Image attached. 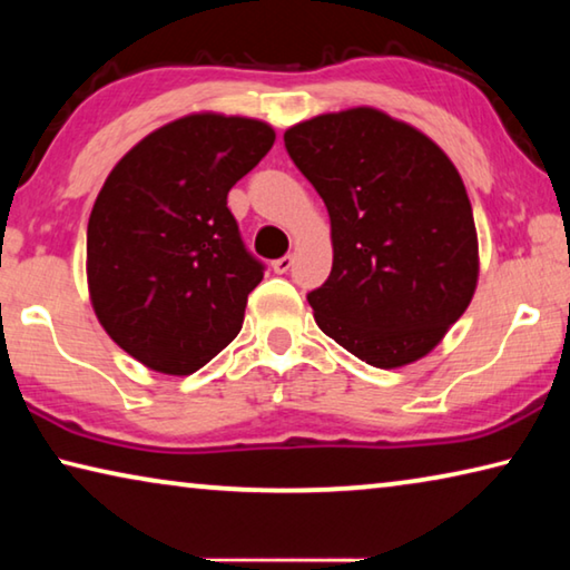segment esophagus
I'll list each match as a JSON object with an SVG mask.
<instances>
[{
	"instance_id": "1",
	"label": "esophagus",
	"mask_w": 570,
	"mask_h": 570,
	"mask_svg": "<svg viewBox=\"0 0 570 570\" xmlns=\"http://www.w3.org/2000/svg\"><path fill=\"white\" fill-rule=\"evenodd\" d=\"M292 266H294V256H282V258H276V262L272 264V268H274L276 274H286Z\"/></svg>"
}]
</instances>
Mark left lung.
Returning <instances> with one entry per match:
<instances>
[{"label":"left lung","mask_w":570,"mask_h":570,"mask_svg":"<svg viewBox=\"0 0 570 570\" xmlns=\"http://www.w3.org/2000/svg\"><path fill=\"white\" fill-rule=\"evenodd\" d=\"M284 146L332 220V274L306 294L320 330L380 370L435 350L478 284L475 220L450 158L372 108L298 122Z\"/></svg>","instance_id":"obj_1"}]
</instances>
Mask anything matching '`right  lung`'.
<instances>
[{
  "label": "right lung",
  "mask_w": 570,
  "mask_h": 570,
  "mask_svg": "<svg viewBox=\"0 0 570 570\" xmlns=\"http://www.w3.org/2000/svg\"><path fill=\"white\" fill-rule=\"evenodd\" d=\"M272 125L188 115L142 138L88 224L90 298L110 340L163 374H190L236 340L264 264L228 190L272 150Z\"/></svg>",
  "instance_id": "add662e5"
}]
</instances>
